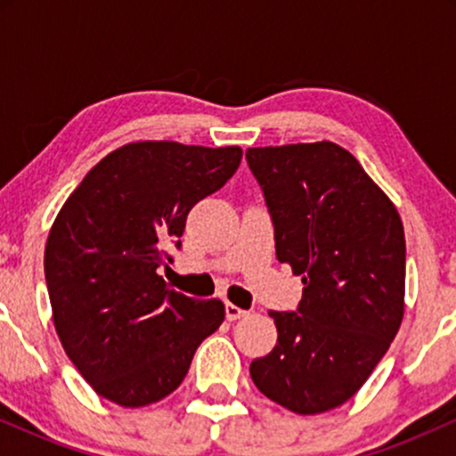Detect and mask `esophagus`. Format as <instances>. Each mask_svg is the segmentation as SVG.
Returning <instances> with one entry per match:
<instances>
[{
	"instance_id": "esophagus-1",
	"label": "esophagus",
	"mask_w": 456,
	"mask_h": 456,
	"mask_svg": "<svg viewBox=\"0 0 456 456\" xmlns=\"http://www.w3.org/2000/svg\"><path fill=\"white\" fill-rule=\"evenodd\" d=\"M224 315H227L229 322H235V319L244 317L246 311H242V308H240V306L232 305V302H227V305H224Z\"/></svg>"
}]
</instances>
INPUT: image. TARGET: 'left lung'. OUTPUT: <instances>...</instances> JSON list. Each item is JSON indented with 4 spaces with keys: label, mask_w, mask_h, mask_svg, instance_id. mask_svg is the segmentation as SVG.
<instances>
[{
    "label": "left lung",
    "mask_w": 456,
    "mask_h": 456,
    "mask_svg": "<svg viewBox=\"0 0 456 456\" xmlns=\"http://www.w3.org/2000/svg\"><path fill=\"white\" fill-rule=\"evenodd\" d=\"M274 224L276 259L302 274L296 311H270L279 338L250 362L287 410L322 413L362 388L403 319L405 233L396 208L341 145L246 150Z\"/></svg>",
    "instance_id": "8db88e82"
}]
</instances>
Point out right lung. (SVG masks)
Returning <instances> with one entry per match:
<instances>
[{"label": "right lung", "instance_id": "obj_1", "mask_svg": "<svg viewBox=\"0 0 456 456\" xmlns=\"http://www.w3.org/2000/svg\"><path fill=\"white\" fill-rule=\"evenodd\" d=\"M242 150L139 141L111 151L57 214L45 279L57 337L104 399L143 407L171 395L224 319L221 300L169 289L191 208L238 171Z\"/></svg>", "mask_w": 456, "mask_h": 456}]
</instances>
